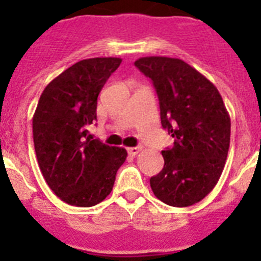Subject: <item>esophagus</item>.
Listing matches in <instances>:
<instances>
[{
	"mask_svg": "<svg viewBox=\"0 0 261 261\" xmlns=\"http://www.w3.org/2000/svg\"><path fill=\"white\" fill-rule=\"evenodd\" d=\"M126 150H128V153L130 154V155H137V154L140 153V150H141V147H128Z\"/></svg>",
	"mask_w": 261,
	"mask_h": 261,
	"instance_id": "1",
	"label": "esophagus"
}]
</instances>
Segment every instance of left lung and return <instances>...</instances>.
I'll list each match as a JSON object with an SVG mask.
<instances>
[{"instance_id":"obj_1","label":"left lung","mask_w":261,"mask_h":261,"mask_svg":"<svg viewBox=\"0 0 261 261\" xmlns=\"http://www.w3.org/2000/svg\"><path fill=\"white\" fill-rule=\"evenodd\" d=\"M135 65L153 82L162 126L174 146L162 150L165 166L150 179L155 197L184 208L216 187L230 146L229 112L217 87L179 59L141 57Z\"/></svg>"}]
</instances>
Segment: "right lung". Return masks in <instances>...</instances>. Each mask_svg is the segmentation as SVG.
Wrapping results in <instances>:
<instances>
[{
  "label": "right lung",
  "instance_id": "1",
  "mask_svg": "<svg viewBox=\"0 0 261 261\" xmlns=\"http://www.w3.org/2000/svg\"><path fill=\"white\" fill-rule=\"evenodd\" d=\"M121 59L95 57L75 62L50 81L39 99L32 133L39 167L55 195L87 208L107 197L125 149L93 140L98 95Z\"/></svg>",
  "mask_w": 261,
  "mask_h": 261
}]
</instances>
